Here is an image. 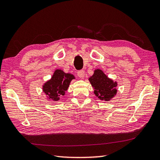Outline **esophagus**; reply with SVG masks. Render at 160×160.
<instances>
[{"label":"esophagus","mask_w":160,"mask_h":160,"mask_svg":"<svg viewBox=\"0 0 160 160\" xmlns=\"http://www.w3.org/2000/svg\"><path fill=\"white\" fill-rule=\"evenodd\" d=\"M77 75L79 76V78L83 79L85 77V71L83 70H80L77 72Z\"/></svg>","instance_id":"1"}]
</instances>
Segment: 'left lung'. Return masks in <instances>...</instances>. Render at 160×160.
I'll list each match as a JSON object with an SVG mask.
<instances>
[{"label": "left lung", "instance_id": "1", "mask_svg": "<svg viewBox=\"0 0 160 160\" xmlns=\"http://www.w3.org/2000/svg\"><path fill=\"white\" fill-rule=\"evenodd\" d=\"M89 80L94 89L95 95L101 100L109 101L117 93V82L108 78L100 69L95 70Z\"/></svg>", "mask_w": 160, "mask_h": 160}]
</instances>
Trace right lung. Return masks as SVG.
<instances>
[{
    "label": "right lung",
    "instance_id": "obj_1",
    "mask_svg": "<svg viewBox=\"0 0 160 160\" xmlns=\"http://www.w3.org/2000/svg\"><path fill=\"white\" fill-rule=\"evenodd\" d=\"M74 79L75 77L72 75L65 73L61 69H57L51 79L42 86L43 92L48 95L49 99L57 101L65 95L71 80Z\"/></svg>",
    "mask_w": 160,
    "mask_h": 160
}]
</instances>
